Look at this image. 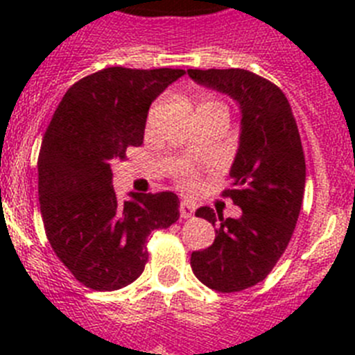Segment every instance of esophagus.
Here are the masks:
<instances>
[{
  "label": "esophagus",
  "instance_id": "34e87169",
  "mask_svg": "<svg viewBox=\"0 0 355 355\" xmlns=\"http://www.w3.org/2000/svg\"><path fill=\"white\" fill-rule=\"evenodd\" d=\"M193 213H196V206H193L192 202H188V200H183L180 205L181 218H184V220H187V218H192Z\"/></svg>",
  "mask_w": 355,
  "mask_h": 355
}]
</instances>
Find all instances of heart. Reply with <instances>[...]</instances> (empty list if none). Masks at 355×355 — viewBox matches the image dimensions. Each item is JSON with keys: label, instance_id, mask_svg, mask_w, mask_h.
I'll list each match as a JSON object with an SVG mask.
<instances>
[{"label": "heart", "instance_id": "b5f03b06", "mask_svg": "<svg viewBox=\"0 0 355 355\" xmlns=\"http://www.w3.org/2000/svg\"><path fill=\"white\" fill-rule=\"evenodd\" d=\"M178 175H180L181 184H183L184 188L192 187V174H190V172H188V171H181Z\"/></svg>", "mask_w": 355, "mask_h": 355}]
</instances>
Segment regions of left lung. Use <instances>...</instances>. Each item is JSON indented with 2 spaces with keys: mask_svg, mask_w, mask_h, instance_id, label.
<instances>
[{
  "mask_svg": "<svg viewBox=\"0 0 355 355\" xmlns=\"http://www.w3.org/2000/svg\"><path fill=\"white\" fill-rule=\"evenodd\" d=\"M197 83L227 94L240 105V147L231 167V188L222 196L240 218H224L202 206L196 216L211 222L215 241L192 252L200 283L222 293L247 290L270 274L297 225L306 187V158L299 128L277 85L245 69H188Z\"/></svg>",
  "mask_w": 355,
  "mask_h": 355,
  "instance_id": "1",
  "label": "left lung"
}]
</instances>
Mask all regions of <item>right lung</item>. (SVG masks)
Returning a JSON list of instances; mask_svg holds the SVG:
<instances>
[{
	"label": "right lung",
	"instance_id": "right-lung-1",
	"mask_svg": "<svg viewBox=\"0 0 355 355\" xmlns=\"http://www.w3.org/2000/svg\"><path fill=\"white\" fill-rule=\"evenodd\" d=\"M183 69L108 67L65 92L39 153L46 236L83 286L114 291L144 272L147 236L180 218L172 192L115 196L112 165L144 142L150 103Z\"/></svg>",
	"mask_w": 355,
	"mask_h": 355
}]
</instances>
